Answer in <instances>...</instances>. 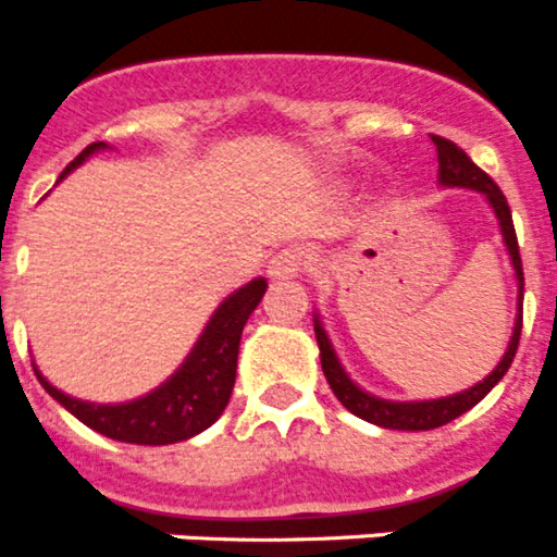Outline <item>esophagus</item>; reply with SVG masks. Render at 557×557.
<instances>
[{
  "instance_id": "esophagus-1",
  "label": "esophagus",
  "mask_w": 557,
  "mask_h": 557,
  "mask_svg": "<svg viewBox=\"0 0 557 557\" xmlns=\"http://www.w3.org/2000/svg\"><path fill=\"white\" fill-rule=\"evenodd\" d=\"M304 268V250L298 248H284L282 253H275L268 264V273L273 278H293L301 273Z\"/></svg>"
}]
</instances>
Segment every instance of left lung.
Returning <instances> with one entry per match:
<instances>
[{"label": "left lung", "instance_id": "8db88e82", "mask_svg": "<svg viewBox=\"0 0 557 557\" xmlns=\"http://www.w3.org/2000/svg\"><path fill=\"white\" fill-rule=\"evenodd\" d=\"M432 145L437 150V178L444 186H466V189L482 191L488 203L494 206L496 220H499L502 236H505V245L510 250V259H513L516 278H519V314H516V329L513 337H510V346L502 357L499 366L491 371V376H485L480 385L469 387V391L455 393L449 398H435V401H385V398L368 396L366 391H359L351 379L346 376V371L339 368L337 357L332 351V343H329L326 332H323L321 321H314V337H318V346H321V366L323 376H326L329 387L334 391V396L343 401L346 410H351L354 416L362 418V421H371L376 426H385V430H405V432H421V430H437V426L449 424L457 416L469 412L471 407L480 405L482 398L488 396L491 387L499 382L505 373H508L510 362L516 357V348H519L521 337V298H524V270H521V256H519V239H516L513 218H510V206L502 195L499 186L474 164V161L455 145V141L444 139V136H432Z\"/></svg>", "mask_w": 557, "mask_h": 557}]
</instances>
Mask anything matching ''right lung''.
Instances as JSON below:
<instances>
[{"label":"right lung","instance_id":"obj_1","mask_svg":"<svg viewBox=\"0 0 557 557\" xmlns=\"http://www.w3.org/2000/svg\"><path fill=\"white\" fill-rule=\"evenodd\" d=\"M102 147L106 141L88 145L61 172V178ZM264 289H268L264 278H253L243 289H236L231 298H225L218 312L211 314L209 326L203 329L198 346L191 348L184 366L172 373V379H166L159 391H152L145 398H136L127 405H88V401H77L49 385L38 371L36 376L49 396L61 401L77 421H83L100 435L122 441V444H178V441L209 430L223 416L231 391H234L236 354H239L243 329L250 312L262 301Z\"/></svg>","mask_w":557,"mask_h":557}]
</instances>
